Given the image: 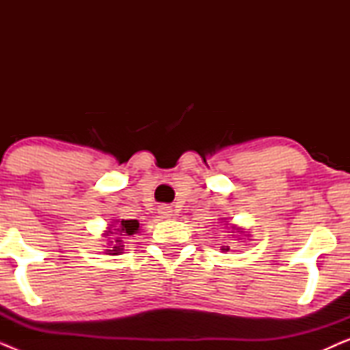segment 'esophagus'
I'll list each match as a JSON object with an SVG mask.
<instances>
[{
    "mask_svg": "<svg viewBox=\"0 0 350 350\" xmlns=\"http://www.w3.org/2000/svg\"><path fill=\"white\" fill-rule=\"evenodd\" d=\"M159 213H161L162 218H170L172 215H174V210H172L170 207H167V205H161Z\"/></svg>",
    "mask_w": 350,
    "mask_h": 350,
    "instance_id": "34e87169",
    "label": "esophagus"
}]
</instances>
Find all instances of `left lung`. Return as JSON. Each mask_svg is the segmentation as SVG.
I'll list each match as a JSON object with an SVG mask.
<instances>
[{
	"mask_svg": "<svg viewBox=\"0 0 350 350\" xmlns=\"http://www.w3.org/2000/svg\"><path fill=\"white\" fill-rule=\"evenodd\" d=\"M232 229H236V231H237V232H241V234H243V231H242V229H239V228H234V226H232ZM221 252H229V247H221Z\"/></svg>",
	"mask_w": 350,
	"mask_h": 350,
	"instance_id": "left-lung-1",
	"label": "left lung"
}]
</instances>
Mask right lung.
<instances>
[{
	"mask_svg": "<svg viewBox=\"0 0 350 350\" xmlns=\"http://www.w3.org/2000/svg\"><path fill=\"white\" fill-rule=\"evenodd\" d=\"M140 223L137 219H121L116 221L108 228V231H105L103 236L108 237V255H121L124 252V239L127 236H133L138 232Z\"/></svg>",
	"mask_w": 350,
	"mask_h": 350,
	"instance_id": "add662e5",
	"label": "right lung"
}]
</instances>
